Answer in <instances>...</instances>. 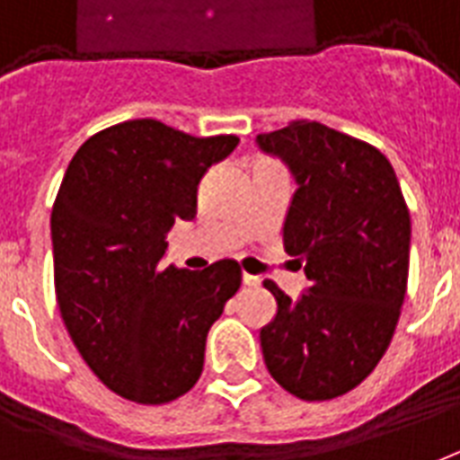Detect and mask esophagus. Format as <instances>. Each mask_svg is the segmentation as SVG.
I'll list each match as a JSON object with an SVG mask.
<instances>
[{"mask_svg": "<svg viewBox=\"0 0 460 460\" xmlns=\"http://www.w3.org/2000/svg\"><path fill=\"white\" fill-rule=\"evenodd\" d=\"M243 285H246V288H258V285H261V278H258V275L243 273Z\"/></svg>", "mask_w": 460, "mask_h": 460, "instance_id": "obj_1", "label": "esophagus"}]
</instances>
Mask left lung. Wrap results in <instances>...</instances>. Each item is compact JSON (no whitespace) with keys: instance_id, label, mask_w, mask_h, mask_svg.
Listing matches in <instances>:
<instances>
[{"instance_id":"left-lung-1","label":"left lung","mask_w":460,"mask_h":460,"mask_svg":"<svg viewBox=\"0 0 460 460\" xmlns=\"http://www.w3.org/2000/svg\"><path fill=\"white\" fill-rule=\"evenodd\" d=\"M297 180L282 243L305 268L292 302L273 280L278 314L261 329L265 366L288 393L324 402L373 373L393 341L410 273V209L376 146L297 119L258 136Z\"/></svg>"}]
</instances>
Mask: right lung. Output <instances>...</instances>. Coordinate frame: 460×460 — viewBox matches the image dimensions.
<instances>
[{
    "label": "right lung",
    "mask_w": 460,
    "mask_h": 460,
    "mask_svg": "<svg viewBox=\"0 0 460 460\" xmlns=\"http://www.w3.org/2000/svg\"><path fill=\"white\" fill-rule=\"evenodd\" d=\"M239 144L197 138L155 119L90 136L67 165L53 214L60 316L94 376L124 400L165 404L202 376L204 343L241 268H163L165 234L197 214V185Z\"/></svg>",
    "instance_id": "right-lung-1"
}]
</instances>
